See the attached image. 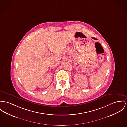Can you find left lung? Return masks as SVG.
<instances>
[{"mask_svg": "<svg viewBox=\"0 0 127 127\" xmlns=\"http://www.w3.org/2000/svg\"><path fill=\"white\" fill-rule=\"evenodd\" d=\"M92 38H93L94 39H96V38H94V37H92Z\"/></svg>", "mask_w": 127, "mask_h": 127, "instance_id": "obj_1", "label": "left lung"}]
</instances>
